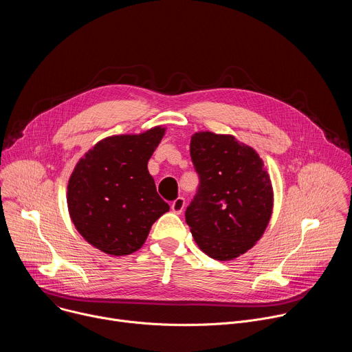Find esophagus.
Masks as SVG:
<instances>
[{"label": "esophagus", "mask_w": 352, "mask_h": 352, "mask_svg": "<svg viewBox=\"0 0 352 352\" xmlns=\"http://www.w3.org/2000/svg\"><path fill=\"white\" fill-rule=\"evenodd\" d=\"M185 208V199L184 197H177L174 202L171 204V210L175 213V214H181L182 210Z\"/></svg>", "instance_id": "esophagus-1"}]
</instances>
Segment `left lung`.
<instances>
[{
  "mask_svg": "<svg viewBox=\"0 0 352 352\" xmlns=\"http://www.w3.org/2000/svg\"><path fill=\"white\" fill-rule=\"evenodd\" d=\"M190 159L200 181L186 224L208 256L232 261L261 239L270 221V177L255 150L232 135L193 133Z\"/></svg>",
  "mask_w": 352,
  "mask_h": 352,
  "instance_id": "obj_1",
  "label": "left lung"
}]
</instances>
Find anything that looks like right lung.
Wrapping results in <instances>:
<instances>
[{
	"mask_svg": "<svg viewBox=\"0 0 352 352\" xmlns=\"http://www.w3.org/2000/svg\"><path fill=\"white\" fill-rule=\"evenodd\" d=\"M166 128L100 140L68 182L67 202L79 234L102 252L124 256L142 248L153 223L170 210L159 196L147 162Z\"/></svg>",
	"mask_w": 352,
	"mask_h": 352,
	"instance_id": "right-lung-1",
	"label": "right lung"
}]
</instances>
